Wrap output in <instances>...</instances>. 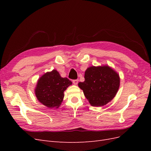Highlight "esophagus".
Returning <instances> with one entry per match:
<instances>
[{
  "instance_id": "1",
  "label": "esophagus",
  "mask_w": 151,
  "mask_h": 151,
  "mask_svg": "<svg viewBox=\"0 0 151 151\" xmlns=\"http://www.w3.org/2000/svg\"><path fill=\"white\" fill-rule=\"evenodd\" d=\"M72 83H73V84H74L77 85V84H78V80H77V79L73 80V81H72Z\"/></svg>"
}]
</instances>
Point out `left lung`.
I'll return each mask as SVG.
<instances>
[{
	"label": "left lung",
	"mask_w": 151,
	"mask_h": 151,
	"mask_svg": "<svg viewBox=\"0 0 151 151\" xmlns=\"http://www.w3.org/2000/svg\"><path fill=\"white\" fill-rule=\"evenodd\" d=\"M84 79L78 86L93 106H102L111 101L120 87L119 75L108 65L88 68Z\"/></svg>",
	"instance_id": "8db88e82"
}]
</instances>
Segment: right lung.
Returning <instances> with one entry per match:
<instances>
[{
	"instance_id": "obj_1",
	"label": "right lung",
	"mask_w": 151,
	"mask_h": 151,
	"mask_svg": "<svg viewBox=\"0 0 151 151\" xmlns=\"http://www.w3.org/2000/svg\"><path fill=\"white\" fill-rule=\"evenodd\" d=\"M72 82L67 77L63 78L56 70L48 72L38 79L35 90L38 101L48 108H56L63 101V92Z\"/></svg>"
}]
</instances>
